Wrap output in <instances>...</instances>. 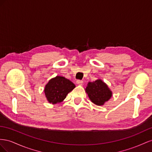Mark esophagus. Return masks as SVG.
Instances as JSON below:
<instances>
[{
    "mask_svg": "<svg viewBox=\"0 0 152 152\" xmlns=\"http://www.w3.org/2000/svg\"><path fill=\"white\" fill-rule=\"evenodd\" d=\"M83 83V81H81V80H77L76 81V84L78 85H82Z\"/></svg>",
    "mask_w": 152,
    "mask_h": 152,
    "instance_id": "esophagus-1",
    "label": "esophagus"
}]
</instances>
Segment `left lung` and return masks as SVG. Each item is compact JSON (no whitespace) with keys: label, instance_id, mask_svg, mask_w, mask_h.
<instances>
[{"label":"left lung","instance_id":"8db88e82","mask_svg":"<svg viewBox=\"0 0 152 152\" xmlns=\"http://www.w3.org/2000/svg\"><path fill=\"white\" fill-rule=\"evenodd\" d=\"M85 91L90 100L97 106H103L113 95L112 91L107 84L101 79L93 82H88Z\"/></svg>","mask_w":152,"mask_h":152}]
</instances>
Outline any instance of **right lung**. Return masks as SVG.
Instances as JSON below:
<instances>
[{
	"mask_svg": "<svg viewBox=\"0 0 152 152\" xmlns=\"http://www.w3.org/2000/svg\"><path fill=\"white\" fill-rule=\"evenodd\" d=\"M76 87L75 85L65 77L57 76L51 78L45 87L44 92L48 102L52 104L60 103Z\"/></svg>",
	"mask_w": 152,
	"mask_h": 152,
	"instance_id": "right-lung-1",
	"label": "right lung"
}]
</instances>
